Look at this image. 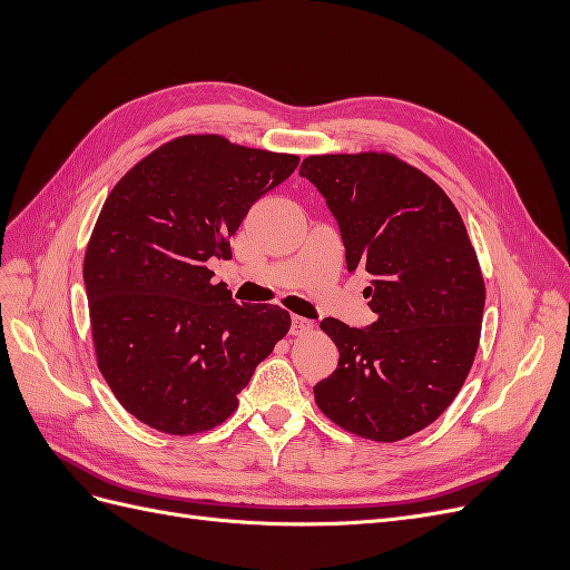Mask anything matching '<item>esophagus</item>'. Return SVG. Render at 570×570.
<instances>
[{"mask_svg": "<svg viewBox=\"0 0 570 570\" xmlns=\"http://www.w3.org/2000/svg\"><path fill=\"white\" fill-rule=\"evenodd\" d=\"M312 331H314L312 321L302 318V316H292V327H289L292 335H304V333H312Z\"/></svg>", "mask_w": 570, "mask_h": 570, "instance_id": "esophagus-1", "label": "esophagus"}]
</instances>
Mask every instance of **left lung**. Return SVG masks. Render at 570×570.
<instances>
[{
  "label": "left lung",
  "instance_id": "1",
  "mask_svg": "<svg viewBox=\"0 0 570 570\" xmlns=\"http://www.w3.org/2000/svg\"><path fill=\"white\" fill-rule=\"evenodd\" d=\"M299 174L340 223L347 271L368 273L377 314L371 327L321 321L340 364L314 400L352 435L400 442L440 419L471 373L485 308L475 247L444 189L396 154H314Z\"/></svg>",
  "mask_w": 570,
  "mask_h": 570
}]
</instances>
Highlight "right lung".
Instances as JSON below:
<instances>
[{"mask_svg": "<svg viewBox=\"0 0 570 570\" xmlns=\"http://www.w3.org/2000/svg\"><path fill=\"white\" fill-rule=\"evenodd\" d=\"M297 164L223 135H180L114 185L82 278L97 366L137 421L166 435L220 425L287 335L285 308L233 302L206 262L230 256L249 206Z\"/></svg>", "mask_w": 570, "mask_h": 570, "instance_id": "obj_1", "label": "right lung"}]
</instances>
